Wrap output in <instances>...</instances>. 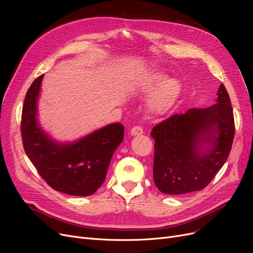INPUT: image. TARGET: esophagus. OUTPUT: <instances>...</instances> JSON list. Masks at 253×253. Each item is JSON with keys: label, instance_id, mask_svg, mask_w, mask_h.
<instances>
[{"label": "esophagus", "instance_id": "1", "mask_svg": "<svg viewBox=\"0 0 253 253\" xmlns=\"http://www.w3.org/2000/svg\"><path fill=\"white\" fill-rule=\"evenodd\" d=\"M131 135H141L143 134V129L140 126H134L130 131Z\"/></svg>", "mask_w": 253, "mask_h": 253}]
</instances>
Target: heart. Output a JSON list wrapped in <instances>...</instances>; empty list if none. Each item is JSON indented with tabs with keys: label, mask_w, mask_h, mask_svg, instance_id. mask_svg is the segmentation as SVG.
<instances>
[{
	"label": "heart",
	"mask_w": 253,
	"mask_h": 253,
	"mask_svg": "<svg viewBox=\"0 0 253 253\" xmlns=\"http://www.w3.org/2000/svg\"><path fill=\"white\" fill-rule=\"evenodd\" d=\"M164 79H165V75L162 73L157 72V73L151 74L147 79L144 80L143 85H142V91L151 92ZM180 92H181V85L178 80L176 79L165 80L161 84L159 85V87L155 90L153 95L149 99V102H148L149 112L155 116H162L167 114L172 108H173V105L177 101L180 95Z\"/></svg>",
	"instance_id": "heart-1"
}]
</instances>
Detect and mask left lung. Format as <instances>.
Listing matches in <instances>:
<instances>
[{"mask_svg": "<svg viewBox=\"0 0 253 253\" xmlns=\"http://www.w3.org/2000/svg\"><path fill=\"white\" fill-rule=\"evenodd\" d=\"M217 95L213 105L174 114L153 128V174L159 191L180 195L203 190L227 161L235 136L234 114L223 84ZM202 142H211L206 153Z\"/></svg>", "mask_w": 253, "mask_h": 253, "instance_id": "obj_1", "label": "left lung"}]
</instances>
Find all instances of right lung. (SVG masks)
<instances>
[{"label": "right lung", "mask_w": 253, "mask_h": 253, "mask_svg": "<svg viewBox=\"0 0 253 253\" xmlns=\"http://www.w3.org/2000/svg\"><path fill=\"white\" fill-rule=\"evenodd\" d=\"M43 76L32 83L22 106L20 128L24 152L53 190L72 196H90L105 179L113 154L124 138V126L111 124L70 144L51 140L36 120Z\"/></svg>", "instance_id": "add662e5"}]
</instances>
